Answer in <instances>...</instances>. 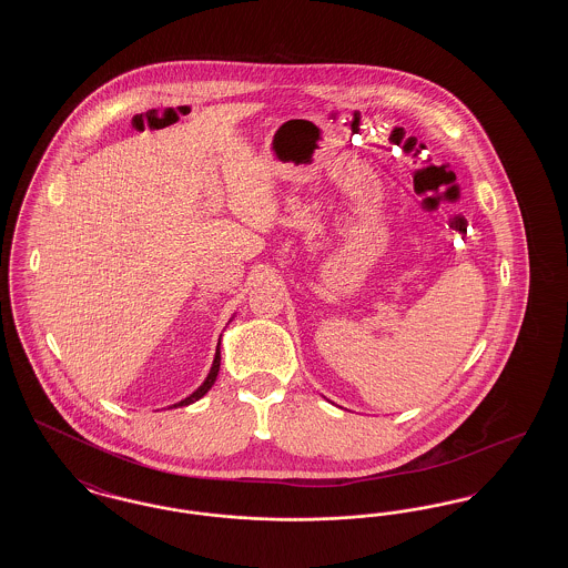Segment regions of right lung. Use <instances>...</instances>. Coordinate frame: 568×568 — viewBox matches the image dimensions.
<instances>
[{"mask_svg":"<svg viewBox=\"0 0 568 568\" xmlns=\"http://www.w3.org/2000/svg\"><path fill=\"white\" fill-rule=\"evenodd\" d=\"M219 364H221V353H219V347H216L215 353V362H213V368H211V373H209V377H206V381L191 394L190 398H185V400H181L179 405H174V408L176 406H187L191 405V403H195V400H200L211 387H213V383H215L216 373H219Z\"/></svg>","mask_w":568,"mask_h":568,"instance_id":"add662e5","label":"right lung"}]
</instances>
